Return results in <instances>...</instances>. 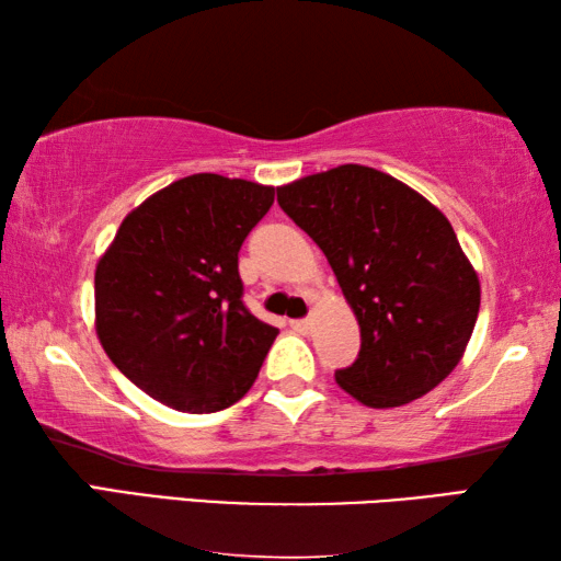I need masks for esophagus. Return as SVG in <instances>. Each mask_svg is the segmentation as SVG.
I'll return each instance as SVG.
<instances>
[{"label":"esophagus","mask_w":561,"mask_h":561,"mask_svg":"<svg viewBox=\"0 0 561 561\" xmlns=\"http://www.w3.org/2000/svg\"><path fill=\"white\" fill-rule=\"evenodd\" d=\"M291 327L297 329V331H304V334H309V331H311V319H309V317H304V319H294V321H291Z\"/></svg>","instance_id":"obj_1"}]
</instances>
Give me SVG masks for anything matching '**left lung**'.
Returning a JSON list of instances; mask_svg holds the SVG:
<instances>
[{
    "instance_id": "obj_1",
    "label": "left lung",
    "mask_w": 561,
    "mask_h": 561,
    "mask_svg": "<svg viewBox=\"0 0 561 561\" xmlns=\"http://www.w3.org/2000/svg\"><path fill=\"white\" fill-rule=\"evenodd\" d=\"M334 270L360 327L336 383L364 405L415 401L448 376L480 311V282L450 222L401 180L339 165L277 190Z\"/></svg>"
}]
</instances>
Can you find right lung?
Segmentation results:
<instances>
[{"label": "right lung", "instance_id": "right-lung-1", "mask_svg": "<svg viewBox=\"0 0 561 561\" xmlns=\"http://www.w3.org/2000/svg\"><path fill=\"white\" fill-rule=\"evenodd\" d=\"M272 203L274 187L197 173L118 227L96 267V331L150 398L217 413L252 388L279 329L247 309L237 260Z\"/></svg>", "mask_w": 561, "mask_h": 561}]
</instances>
